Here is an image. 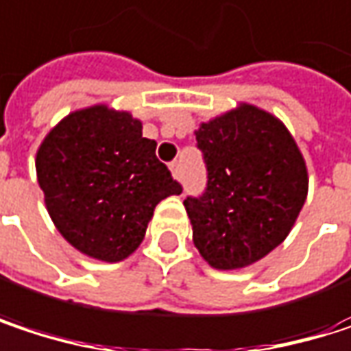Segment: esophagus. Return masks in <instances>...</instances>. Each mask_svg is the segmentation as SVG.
Returning a JSON list of instances; mask_svg holds the SVG:
<instances>
[{"mask_svg": "<svg viewBox=\"0 0 351 351\" xmlns=\"http://www.w3.org/2000/svg\"><path fill=\"white\" fill-rule=\"evenodd\" d=\"M171 173H173L176 180L182 178V167H180V162H171Z\"/></svg>", "mask_w": 351, "mask_h": 351, "instance_id": "esophagus-1", "label": "esophagus"}]
</instances>
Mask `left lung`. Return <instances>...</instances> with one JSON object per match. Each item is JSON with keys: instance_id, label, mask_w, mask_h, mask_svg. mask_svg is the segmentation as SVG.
Instances as JSON below:
<instances>
[{"instance_id": "8db88e82", "label": "left lung", "mask_w": 351, "mask_h": 351, "mask_svg": "<svg viewBox=\"0 0 351 351\" xmlns=\"http://www.w3.org/2000/svg\"><path fill=\"white\" fill-rule=\"evenodd\" d=\"M195 136L207 186L184 199L193 244L217 270L250 266L285 242L305 205L303 154L278 117L247 104Z\"/></svg>"}]
</instances>
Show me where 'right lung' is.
<instances>
[{
    "mask_svg": "<svg viewBox=\"0 0 351 351\" xmlns=\"http://www.w3.org/2000/svg\"><path fill=\"white\" fill-rule=\"evenodd\" d=\"M38 184L62 238L79 252L119 262L142 244L154 207L182 186L128 111L93 106L69 113L36 152Z\"/></svg>",
    "mask_w": 351,
    "mask_h": 351,
    "instance_id": "right-lung-1",
    "label": "right lung"
}]
</instances>
